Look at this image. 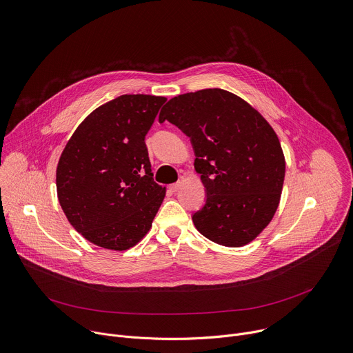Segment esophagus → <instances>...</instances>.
I'll return each mask as SVG.
<instances>
[{
    "label": "esophagus",
    "instance_id": "obj_1",
    "mask_svg": "<svg viewBox=\"0 0 353 353\" xmlns=\"http://www.w3.org/2000/svg\"><path fill=\"white\" fill-rule=\"evenodd\" d=\"M180 187H181V181H177V183H174V184H170V185H169V188H170V191H172V192H177V191L180 190Z\"/></svg>",
    "mask_w": 353,
    "mask_h": 353
}]
</instances>
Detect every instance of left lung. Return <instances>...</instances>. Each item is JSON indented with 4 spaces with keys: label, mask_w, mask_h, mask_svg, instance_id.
Segmentation results:
<instances>
[{
    "label": "left lung",
    "mask_w": 353,
    "mask_h": 353,
    "mask_svg": "<svg viewBox=\"0 0 353 353\" xmlns=\"http://www.w3.org/2000/svg\"><path fill=\"white\" fill-rule=\"evenodd\" d=\"M159 121L191 139L194 168L207 191L205 205L192 215L196 230L226 247L253 241L272 221L285 179L283 150L270 123L219 88L170 99Z\"/></svg>",
    "instance_id": "obj_1"
}]
</instances>
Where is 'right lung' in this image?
<instances>
[{"label":"right lung","instance_id":"obj_1","mask_svg":"<svg viewBox=\"0 0 353 353\" xmlns=\"http://www.w3.org/2000/svg\"><path fill=\"white\" fill-rule=\"evenodd\" d=\"M166 97L123 94L74 131L56 173L59 203L74 229L108 250L134 247L152 228L166 195L145 145Z\"/></svg>","mask_w":353,"mask_h":353}]
</instances>
